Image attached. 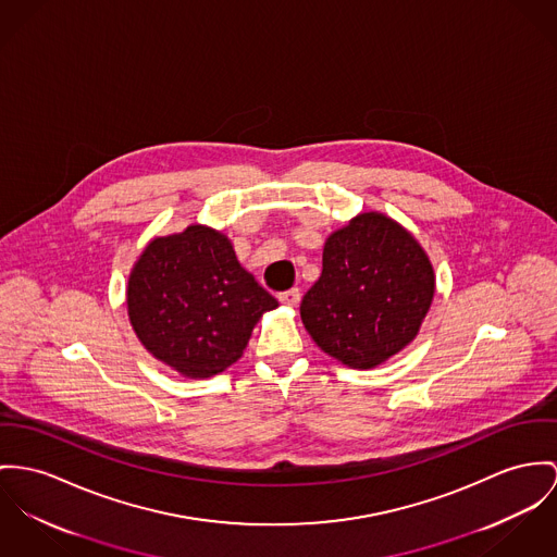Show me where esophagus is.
<instances>
[{"label":"esophagus","mask_w":557,"mask_h":557,"mask_svg":"<svg viewBox=\"0 0 557 557\" xmlns=\"http://www.w3.org/2000/svg\"><path fill=\"white\" fill-rule=\"evenodd\" d=\"M280 300L284 302V305H288V307H297L300 300V290L299 288H290V290H286V293H282L280 295Z\"/></svg>","instance_id":"34e87169"}]
</instances>
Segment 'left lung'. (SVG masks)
<instances>
[{
  "label": "left lung",
  "instance_id": "1",
  "mask_svg": "<svg viewBox=\"0 0 557 557\" xmlns=\"http://www.w3.org/2000/svg\"><path fill=\"white\" fill-rule=\"evenodd\" d=\"M432 297L434 271L422 246L371 212L329 237L322 275L300 300V320L329 356L371 369L413 342Z\"/></svg>",
  "mask_w": 557,
  "mask_h": 557
}]
</instances>
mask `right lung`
<instances>
[{"label": "right lung", "instance_id": "right-lung-1", "mask_svg": "<svg viewBox=\"0 0 557 557\" xmlns=\"http://www.w3.org/2000/svg\"><path fill=\"white\" fill-rule=\"evenodd\" d=\"M128 318L146 349L186 377H212L237 362L260 315L277 307L208 226L157 237L135 262Z\"/></svg>", "mask_w": 557, "mask_h": 557}]
</instances>
